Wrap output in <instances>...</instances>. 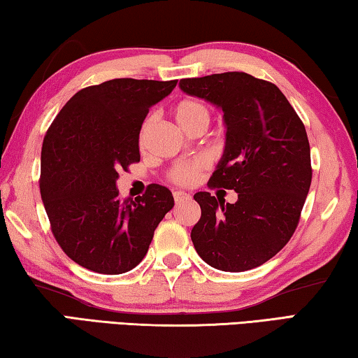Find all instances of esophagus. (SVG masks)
Listing matches in <instances>:
<instances>
[{
  "instance_id": "1",
  "label": "esophagus",
  "mask_w": 358,
  "mask_h": 358,
  "mask_svg": "<svg viewBox=\"0 0 358 358\" xmlns=\"http://www.w3.org/2000/svg\"><path fill=\"white\" fill-rule=\"evenodd\" d=\"M173 196H174V201H176V203H184V201H189V200H192V195H190V193H187V192H180V190H178V192H173Z\"/></svg>"
}]
</instances>
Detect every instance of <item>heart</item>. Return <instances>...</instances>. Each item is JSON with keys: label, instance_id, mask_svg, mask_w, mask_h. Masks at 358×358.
<instances>
[{"label": "heart", "instance_id": "b5f03b06", "mask_svg": "<svg viewBox=\"0 0 358 358\" xmlns=\"http://www.w3.org/2000/svg\"><path fill=\"white\" fill-rule=\"evenodd\" d=\"M173 115L176 122H178L185 131L196 125L208 127L210 120V113L206 104L201 103L200 99H193V98H184L176 103L173 108ZM150 127H152V119H148L143 124V128H141V134H139L141 144L144 143L145 134H148V131L150 130ZM203 166L204 163L201 160L180 162L171 169V171H169V179H171L173 182L180 184V185L192 184L198 176V173L203 169Z\"/></svg>", "mask_w": 358, "mask_h": 358}]
</instances>
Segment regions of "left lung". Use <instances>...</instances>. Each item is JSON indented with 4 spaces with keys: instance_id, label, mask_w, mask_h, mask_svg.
Instances as JSON below:
<instances>
[{
    "instance_id": "1",
    "label": "left lung",
    "mask_w": 358,
    "mask_h": 358,
    "mask_svg": "<svg viewBox=\"0 0 358 358\" xmlns=\"http://www.w3.org/2000/svg\"><path fill=\"white\" fill-rule=\"evenodd\" d=\"M180 90L224 113L225 150L208 185L238 193L227 203L198 192L192 228L198 255L215 269L241 273L289 243L311 187V149L300 117L276 85L248 73L180 79Z\"/></svg>"
}]
</instances>
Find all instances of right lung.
I'll list each match as a JSON object with an SVG mask.
<instances>
[{"label":"right lung","instance_id":"add662e5","mask_svg":"<svg viewBox=\"0 0 358 358\" xmlns=\"http://www.w3.org/2000/svg\"><path fill=\"white\" fill-rule=\"evenodd\" d=\"M178 80L113 79L64 104L41 150L39 189L52 233L69 259L99 274H122L148 254L155 228L174 206L166 187L122 200L120 169L139 162L149 108Z\"/></svg>","mask_w":358,"mask_h":358}]
</instances>
